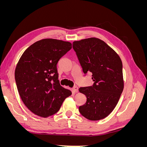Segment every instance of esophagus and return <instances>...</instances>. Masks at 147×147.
<instances>
[{
    "instance_id": "obj_1",
    "label": "esophagus",
    "mask_w": 147,
    "mask_h": 147,
    "mask_svg": "<svg viewBox=\"0 0 147 147\" xmlns=\"http://www.w3.org/2000/svg\"><path fill=\"white\" fill-rule=\"evenodd\" d=\"M72 91H73L74 93L78 92V87H77V86L74 87V88H72Z\"/></svg>"
}]
</instances>
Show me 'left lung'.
<instances>
[{
	"label": "left lung",
	"mask_w": 147,
	"mask_h": 147,
	"mask_svg": "<svg viewBox=\"0 0 147 147\" xmlns=\"http://www.w3.org/2000/svg\"><path fill=\"white\" fill-rule=\"evenodd\" d=\"M84 74H92L94 84L79 88L86 97L79 107L82 116L91 121L104 119L117 105L124 88L123 64L119 56L100 39L91 37L73 42Z\"/></svg>",
	"instance_id": "1"
}]
</instances>
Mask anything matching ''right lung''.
Listing matches in <instances>:
<instances>
[{"mask_svg":"<svg viewBox=\"0 0 147 147\" xmlns=\"http://www.w3.org/2000/svg\"><path fill=\"white\" fill-rule=\"evenodd\" d=\"M72 48V43L45 38L28 48L15 72L20 96L24 105L37 116L47 118L58 112L72 92L61 86L57 63Z\"/></svg>","mask_w":147,"mask_h":147,"instance_id":"1","label":"right lung"}]
</instances>
